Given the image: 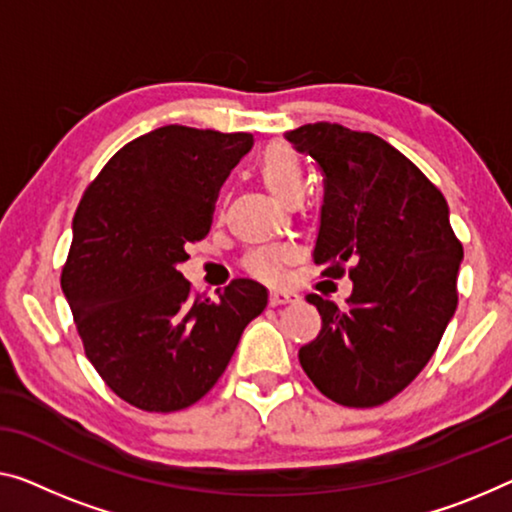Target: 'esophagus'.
Instances as JSON below:
<instances>
[{"label":"esophagus","mask_w":512,"mask_h":512,"mask_svg":"<svg viewBox=\"0 0 512 512\" xmlns=\"http://www.w3.org/2000/svg\"><path fill=\"white\" fill-rule=\"evenodd\" d=\"M299 299V294L292 292V289H271L269 294V303L271 305H282V303H292Z\"/></svg>","instance_id":"1"}]
</instances>
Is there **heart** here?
I'll return each instance as SVG.
<instances>
[{"instance_id":"heart-1","label":"heart","mask_w":512,"mask_h":512,"mask_svg":"<svg viewBox=\"0 0 512 512\" xmlns=\"http://www.w3.org/2000/svg\"><path fill=\"white\" fill-rule=\"evenodd\" d=\"M257 174L271 195L282 202H292L301 197L305 188V167L301 156L285 142H271L257 158ZM292 259V250L285 246L257 248L243 259L248 273L262 280H278L285 266Z\"/></svg>"}]
</instances>
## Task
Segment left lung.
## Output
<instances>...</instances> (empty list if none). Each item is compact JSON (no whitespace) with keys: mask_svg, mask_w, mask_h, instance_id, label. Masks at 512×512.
Instances as JSON below:
<instances>
[{"mask_svg":"<svg viewBox=\"0 0 512 512\" xmlns=\"http://www.w3.org/2000/svg\"><path fill=\"white\" fill-rule=\"evenodd\" d=\"M285 137L324 174V207L312 259L322 276L354 280L347 308L305 299L322 331L299 361L326 398L368 409L418 377L457 308V239L441 190L386 140L317 121Z\"/></svg>","mask_w":512,"mask_h":512,"instance_id":"left-lung-1","label":"left lung"}]
</instances>
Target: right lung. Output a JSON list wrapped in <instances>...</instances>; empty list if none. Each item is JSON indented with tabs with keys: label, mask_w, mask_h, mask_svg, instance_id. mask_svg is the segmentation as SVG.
<instances>
[{
	"label": "right lung",
	"mask_w": 512,
	"mask_h": 512,
	"mask_svg": "<svg viewBox=\"0 0 512 512\" xmlns=\"http://www.w3.org/2000/svg\"><path fill=\"white\" fill-rule=\"evenodd\" d=\"M250 147V133L156 128L121 147L78 204L61 289L91 365L137 409L202 400L266 308L255 280L236 278L209 301L177 271Z\"/></svg>",
	"instance_id": "obj_1"
}]
</instances>
